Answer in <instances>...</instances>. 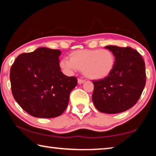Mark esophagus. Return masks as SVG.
Masks as SVG:
<instances>
[{"label": "esophagus", "mask_w": 156, "mask_h": 156, "mask_svg": "<svg viewBox=\"0 0 156 156\" xmlns=\"http://www.w3.org/2000/svg\"><path fill=\"white\" fill-rule=\"evenodd\" d=\"M84 82H85V80H83V79H80V78L78 79V84H83Z\"/></svg>", "instance_id": "esophagus-1"}]
</instances>
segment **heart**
I'll list each match as a JSON object with an SVG mask.
<instances>
[{
    "label": "heart",
    "instance_id": "1",
    "mask_svg": "<svg viewBox=\"0 0 156 156\" xmlns=\"http://www.w3.org/2000/svg\"><path fill=\"white\" fill-rule=\"evenodd\" d=\"M115 64V57L107 49L76 50L71 52L70 59H62L59 66L68 73L82 70L83 75L92 80H100L108 76Z\"/></svg>",
    "mask_w": 156,
    "mask_h": 156
}]
</instances>
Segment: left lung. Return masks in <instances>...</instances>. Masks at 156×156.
Wrapping results in <instances>:
<instances>
[{"instance_id":"8db88e82","label":"left lung","mask_w":156,"mask_h":156,"mask_svg":"<svg viewBox=\"0 0 156 156\" xmlns=\"http://www.w3.org/2000/svg\"><path fill=\"white\" fill-rule=\"evenodd\" d=\"M115 57L114 69L107 77L93 81L92 101L108 114L121 113L134 106L146 85L145 63L137 51L130 47L108 45Z\"/></svg>"}]
</instances>
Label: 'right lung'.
<instances>
[{
	"label": "right lung",
	"mask_w": 156,
	"mask_h": 156,
	"mask_svg": "<svg viewBox=\"0 0 156 156\" xmlns=\"http://www.w3.org/2000/svg\"><path fill=\"white\" fill-rule=\"evenodd\" d=\"M62 52L39 48L18 56L10 73L15 101L34 117L52 118L62 115L68 106L69 94L77 78L61 71Z\"/></svg>",
	"instance_id": "add662e5"
}]
</instances>
